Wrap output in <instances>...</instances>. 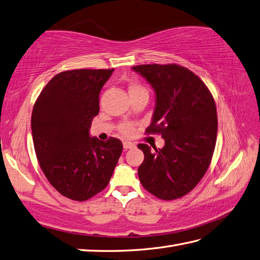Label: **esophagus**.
<instances>
[{
    "mask_svg": "<svg viewBox=\"0 0 260 260\" xmlns=\"http://www.w3.org/2000/svg\"><path fill=\"white\" fill-rule=\"evenodd\" d=\"M123 146L125 150H128V149H133V147H135V143H133V142H127L125 141L123 143Z\"/></svg>",
    "mask_w": 260,
    "mask_h": 260,
    "instance_id": "34e87169",
    "label": "esophagus"
}]
</instances>
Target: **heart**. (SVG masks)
<instances>
[{
    "mask_svg": "<svg viewBox=\"0 0 260 260\" xmlns=\"http://www.w3.org/2000/svg\"><path fill=\"white\" fill-rule=\"evenodd\" d=\"M133 91H145V89L142 88V86L139 84H132L129 86V92H133ZM120 131L123 132L124 134L129 135L132 132H133V126H132V124L129 123H125L120 126Z\"/></svg>",
    "mask_w": 260,
    "mask_h": 260,
    "instance_id": "obj_1",
    "label": "heart"
}]
</instances>
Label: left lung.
I'll use <instances>...</instances> for the list:
<instances>
[{
	"mask_svg": "<svg viewBox=\"0 0 260 260\" xmlns=\"http://www.w3.org/2000/svg\"><path fill=\"white\" fill-rule=\"evenodd\" d=\"M132 70L154 90L155 106L146 133H160L162 149L139 144L144 161L141 184L152 195L170 201L188 194L207 171L216 143L214 99L205 83L186 68L147 64Z\"/></svg>",
	"mask_w": 260,
	"mask_h": 260,
	"instance_id": "obj_1",
	"label": "left lung"
}]
</instances>
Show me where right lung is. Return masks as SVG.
<instances>
[{"label":"right lung","instance_id":"add662e5","mask_svg":"<svg viewBox=\"0 0 260 260\" xmlns=\"http://www.w3.org/2000/svg\"><path fill=\"white\" fill-rule=\"evenodd\" d=\"M111 70H73L55 75L34 106L31 132L36 155L56 190L86 201L108 185L123 151L119 140L91 137L99 114V94Z\"/></svg>","mask_w":260,"mask_h":260}]
</instances>
